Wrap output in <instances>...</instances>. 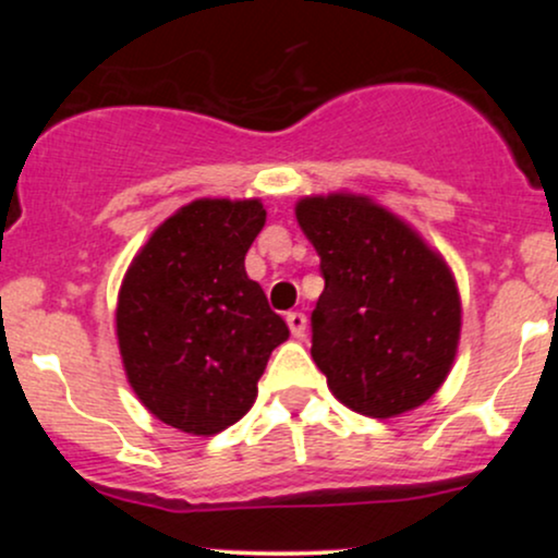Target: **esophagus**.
Returning <instances> with one entry per match:
<instances>
[{"label":"esophagus","mask_w":558,"mask_h":558,"mask_svg":"<svg viewBox=\"0 0 558 558\" xmlns=\"http://www.w3.org/2000/svg\"><path fill=\"white\" fill-rule=\"evenodd\" d=\"M286 323H288V328H291L293 338H304V332H306V315H304V312H288Z\"/></svg>","instance_id":"obj_1"}]
</instances>
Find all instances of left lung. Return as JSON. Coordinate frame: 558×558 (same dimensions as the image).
<instances>
[{"label":"left lung","mask_w":558,"mask_h":558,"mask_svg":"<svg viewBox=\"0 0 558 558\" xmlns=\"http://www.w3.org/2000/svg\"><path fill=\"white\" fill-rule=\"evenodd\" d=\"M296 220L319 257L312 360L336 399L386 420L425 403L457 356L462 304L446 262L364 196H310Z\"/></svg>","instance_id":"obj_1"}]
</instances>
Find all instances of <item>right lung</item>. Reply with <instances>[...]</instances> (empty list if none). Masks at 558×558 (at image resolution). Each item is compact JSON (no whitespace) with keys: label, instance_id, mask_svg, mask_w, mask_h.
Instances as JSON below:
<instances>
[{"label":"right lung","instance_id":"right-lung-1","mask_svg":"<svg viewBox=\"0 0 558 558\" xmlns=\"http://www.w3.org/2000/svg\"><path fill=\"white\" fill-rule=\"evenodd\" d=\"M265 217L257 198H198L151 233L125 272L120 354L141 403L165 425L215 435L239 422L288 338L243 267Z\"/></svg>","mask_w":558,"mask_h":558}]
</instances>
